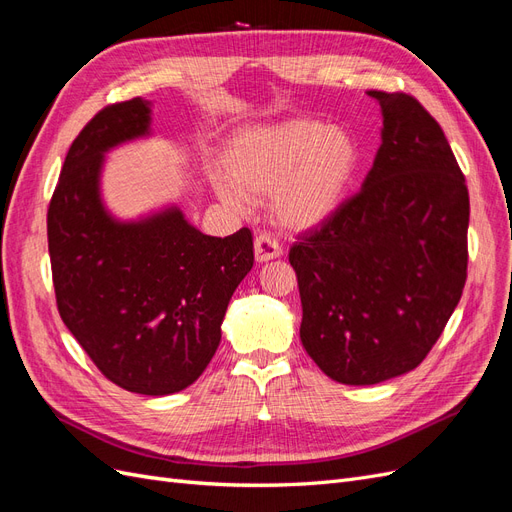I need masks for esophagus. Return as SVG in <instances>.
<instances>
[{
    "label": "esophagus",
    "instance_id": "34e87169",
    "mask_svg": "<svg viewBox=\"0 0 512 512\" xmlns=\"http://www.w3.org/2000/svg\"><path fill=\"white\" fill-rule=\"evenodd\" d=\"M254 256L258 262H267L273 258L282 256V247L277 243L269 232H260V235L254 239Z\"/></svg>",
    "mask_w": 512,
    "mask_h": 512
}]
</instances>
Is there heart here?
Returning <instances> with one entry per match:
<instances>
[{
	"instance_id": "heart-1",
	"label": "heart",
	"mask_w": 512,
	"mask_h": 512,
	"mask_svg": "<svg viewBox=\"0 0 512 512\" xmlns=\"http://www.w3.org/2000/svg\"><path fill=\"white\" fill-rule=\"evenodd\" d=\"M359 164V145L346 130L299 117L232 138L224 151L226 179H215V190L241 211L271 198L284 228L309 230L344 205Z\"/></svg>"
}]
</instances>
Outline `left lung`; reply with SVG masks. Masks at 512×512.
Listing matches in <instances>:
<instances>
[{
  "instance_id": "8db88e82",
  "label": "left lung",
  "mask_w": 512,
  "mask_h": 512,
  "mask_svg": "<svg viewBox=\"0 0 512 512\" xmlns=\"http://www.w3.org/2000/svg\"><path fill=\"white\" fill-rule=\"evenodd\" d=\"M382 145L361 192L290 247L301 342L342 384L423 363L468 277L470 196L440 123L404 91H367Z\"/></svg>"
}]
</instances>
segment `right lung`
<instances>
[{"label":"right lung","instance_id":"right-lung-1","mask_svg":"<svg viewBox=\"0 0 512 512\" xmlns=\"http://www.w3.org/2000/svg\"><path fill=\"white\" fill-rule=\"evenodd\" d=\"M149 102L102 108L74 138L53 192L46 235L59 316L121 389L170 395L207 369L232 292L254 267L250 228L196 230L177 207L119 222L102 205L104 153L149 134Z\"/></svg>","mask_w":512,"mask_h":512}]
</instances>
